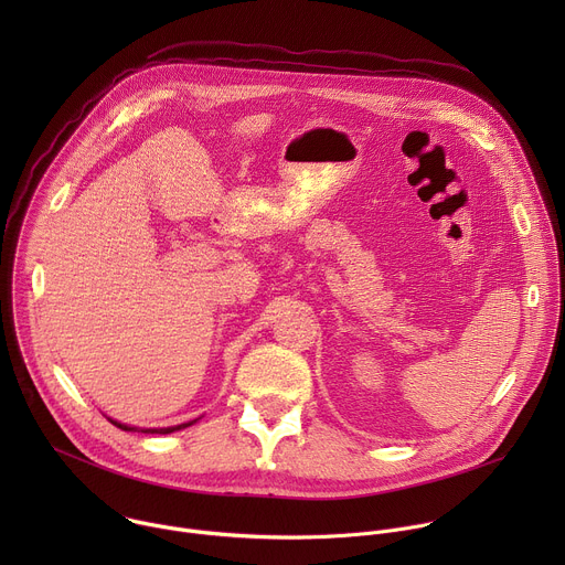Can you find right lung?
<instances>
[{"label":"right lung","instance_id":"1","mask_svg":"<svg viewBox=\"0 0 565 565\" xmlns=\"http://www.w3.org/2000/svg\"><path fill=\"white\" fill-rule=\"evenodd\" d=\"M111 425H116L118 429H122V431H140V434H174V431H179V429H185V427H190V425H194L196 420H190V423H183V425H174V427H160V429H140V427H131V425H122V423H118V420H114V418H107Z\"/></svg>","mask_w":565,"mask_h":565}]
</instances>
